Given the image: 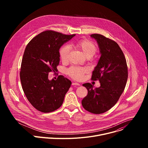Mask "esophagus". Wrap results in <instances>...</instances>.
Listing matches in <instances>:
<instances>
[{"label": "esophagus", "mask_w": 148, "mask_h": 148, "mask_svg": "<svg viewBox=\"0 0 148 148\" xmlns=\"http://www.w3.org/2000/svg\"><path fill=\"white\" fill-rule=\"evenodd\" d=\"M72 86H80V84L78 82H73Z\"/></svg>", "instance_id": "obj_1"}]
</instances>
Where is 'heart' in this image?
Here are the masks:
<instances>
[{
  "label": "heart",
  "mask_w": 148,
  "mask_h": 148,
  "mask_svg": "<svg viewBox=\"0 0 148 148\" xmlns=\"http://www.w3.org/2000/svg\"><path fill=\"white\" fill-rule=\"evenodd\" d=\"M76 46L82 51L86 56H92L97 51V47L91 41L88 40H81L77 41ZM69 53L70 47L68 45H66L61 48L60 56L63 62L67 61ZM88 70V69L86 67L72 66L67 70V74L74 79L80 80L82 79L84 74L87 73Z\"/></svg>",
  "instance_id": "b5f03b06"
}]
</instances>
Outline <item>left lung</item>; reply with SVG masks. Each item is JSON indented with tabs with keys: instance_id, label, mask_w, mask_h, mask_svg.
Returning a JSON list of instances; mask_svg holds the SVG:
<instances>
[{
	"instance_id": "1",
	"label": "left lung",
	"mask_w": 148,
	"mask_h": 148,
	"mask_svg": "<svg viewBox=\"0 0 148 148\" xmlns=\"http://www.w3.org/2000/svg\"><path fill=\"white\" fill-rule=\"evenodd\" d=\"M90 36L96 40L101 54L91 79L99 80L101 86L94 88L90 83L82 84L88 94L81 103L87 111L100 114L110 110L119 99L127 82L128 67L125 56L115 41L99 34Z\"/></svg>"
}]
</instances>
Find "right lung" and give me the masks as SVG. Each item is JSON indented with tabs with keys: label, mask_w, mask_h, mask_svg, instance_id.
<instances>
[{
	"label": "right lung",
	"mask_w": 148,
	"mask_h": 148,
	"mask_svg": "<svg viewBox=\"0 0 148 148\" xmlns=\"http://www.w3.org/2000/svg\"><path fill=\"white\" fill-rule=\"evenodd\" d=\"M75 34L47 30L37 35L27 45L20 72L21 84L28 101L38 111L47 113L59 108L71 82L63 75L49 80V74L57 71L60 47Z\"/></svg>",
	"instance_id": "right-lung-1"
}]
</instances>
